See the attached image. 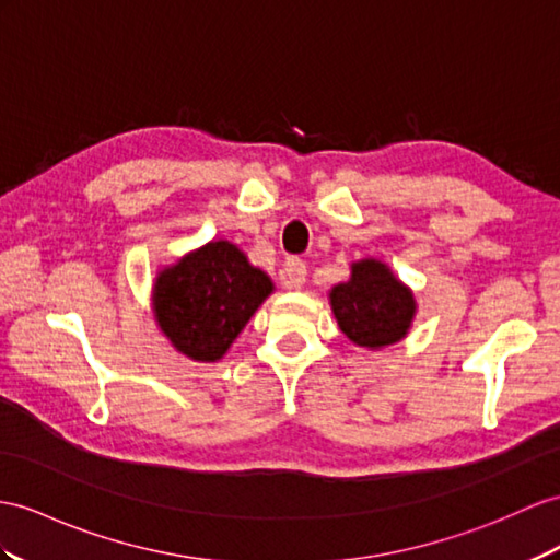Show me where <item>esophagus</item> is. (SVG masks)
Listing matches in <instances>:
<instances>
[{"instance_id":"1","label":"esophagus","mask_w":560,"mask_h":560,"mask_svg":"<svg viewBox=\"0 0 560 560\" xmlns=\"http://www.w3.org/2000/svg\"><path fill=\"white\" fill-rule=\"evenodd\" d=\"M282 282L290 290H302L306 284V264L302 258H288V264L282 268Z\"/></svg>"}]
</instances>
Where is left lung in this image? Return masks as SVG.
<instances>
[{
	"label": "left lung",
	"instance_id": "obj_1",
	"mask_svg": "<svg viewBox=\"0 0 560 560\" xmlns=\"http://www.w3.org/2000/svg\"><path fill=\"white\" fill-rule=\"evenodd\" d=\"M349 270V280L327 292L339 330L368 351L401 342L418 313L413 290L380 258H361Z\"/></svg>",
	"mask_w": 560,
	"mask_h": 560
}]
</instances>
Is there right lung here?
I'll return each mask as SVG.
<instances>
[{
  "instance_id": "obj_1",
  "label": "right lung",
  "mask_w": 560,
  "mask_h": 560,
  "mask_svg": "<svg viewBox=\"0 0 560 560\" xmlns=\"http://www.w3.org/2000/svg\"><path fill=\"white\" fill-rule=\"evenodd\" d=\"M272 292L268 272L252 266L237 244L211 240L156 270L152 311L175 351L215 363Z\"/></svg>"
}]
</instances>
